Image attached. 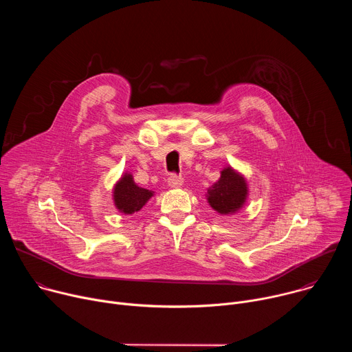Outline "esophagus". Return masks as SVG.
Segmentation results:
<instances>
[{
    "label": "esophagus",
    "instance_id": "obj_1",
    "mask_svg": "<svg viewBox=\"0 0 352 352\" xmlns=\"http://www.w3.org/2000/svg\"><path fill=\"white\" fill-rule=\"evenodd\" d=\"M182 182H184L182 177H181V175H177V174H174V173L168 177V185H170L171 188H178V186L182 185Z\"/></svg>",
    "mask_w": 352,
    "mask_h": 352
}]
</instances>
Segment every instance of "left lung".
<instances>
[{
  "instance_id": "left-lung-1",
  "label": "left lung",
  "mask_w": 352,
  "mask_h": 352,
  "mask_svg": "<svg viewBox=\"0 0 352 352\" xmlns=\"http://www.w3.org/2000/svg\"><path fill=\"white\" fill-rule=\"evenodd\" d=\"M248 195V186L239 174L231 167L221 171L220 179L208 189L210 206L220 214H231L242 208Z\"/></svg>"
}]
</instances>
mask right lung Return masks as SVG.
<instances>
[{
    "label": "right lung",
    "instance_id": "obj_1",
    "mask_svg": "<svg viewBox=\"0 0 352 352\" xmlns=\"http://www.w3.org/2000/svg\"><path fill=\"white\" fill-rule=\"evenodd\" d=\"M152 196L153 192L138 186L131 174H125L114 188L116 208L125 214L139 212Z\"/></svg>",
    "mask_w": 352,
    "mask_h": 352
}]
</instances>
